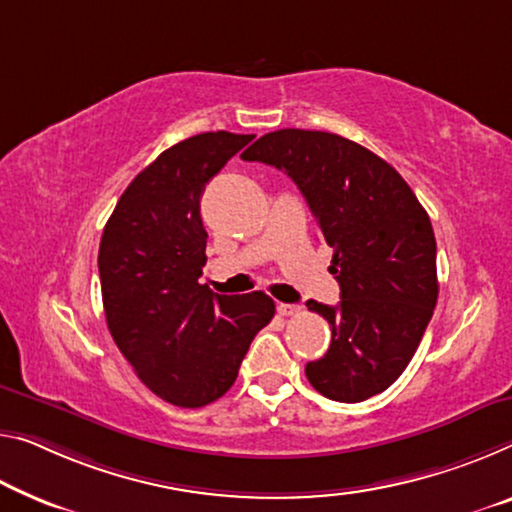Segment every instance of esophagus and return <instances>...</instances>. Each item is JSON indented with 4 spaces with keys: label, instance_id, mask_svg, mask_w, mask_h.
I'll return each mask as SVG.
<instances>
[{
    "label": "esophagus",
    "instance_id": "obj_1",
    "mask_svg": "<svg viewBox=\"0 0 512 512\" xmlns=\"http://www.w3.org/2000/svg\"><path fill=\"white\" fill-rule=\"evenodd\" d=\"M277 311L281 313V316H297V313L302 311V306H297V304H277Z\"/></svg>",
    "mask_w": 512,
    "mask_h": 512
}]
</instances>
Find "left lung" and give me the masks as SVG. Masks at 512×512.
Segmentation results:
<instances>
[{"mask_svg": "<svg viewBox=\"0 0 512 512\" xmlns=\"http://www.w3.org/2000/svg\"><path fill=\"white\" fill-rule=\"evenodd\" d=\"M242 160L293 178L334 249L329 272L341 302H306L332 327L327 355L304 368L313 389L338 403L389 389L412 361L437 304L428 212L389 162L332 132H267Z\"/></svg>", "mask_w": 512, "mask_h": 512, "instance_id": "1", "label": "left lung"}]
</instances>
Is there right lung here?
I'll list each match as a JSON object with an SVG mask.
<instances>
[{"label":"right lung","instance_id":"right-lung-1","mask_svg":"<svg viewBox=\"0 0 512 512\" xmlns=\"http://www.w3.org/2000/svg\"><path fill=\"white\" fill-rule=\"evenodd\" d=\"M251 139L217 130L178 141L135 176L102 231L109 334L139 380L176 407L222 398L274 318L272 297L261 290L229 297L199 283L208 240L201 194Z\"/></svg>","mask_w":512,"mask_h":512}]
</instances>
